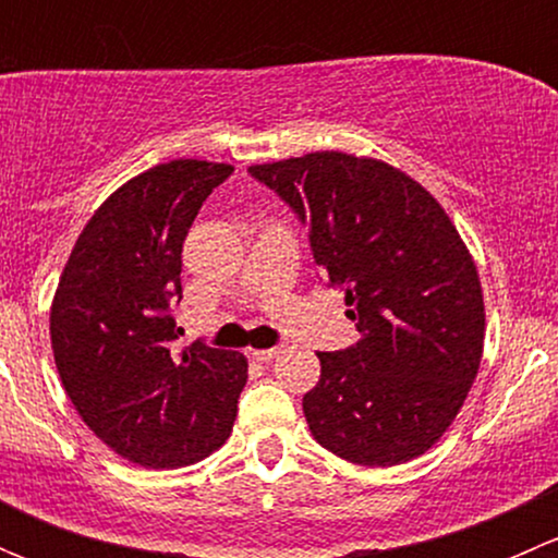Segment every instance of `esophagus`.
<instances>
[{
  "mask_svg": "<svg viewBox=\"0 0 558 558\" xmlns=\"http://www.w3.org/2000/svg\"><path fill=\"white\" fill-rule=\"evenodd\" d=\"M280 353H283V348H258V351H251V359H256V362H272Z\"/></svg>",
  "mask_w": 558,
  "mask_h": 558,
  "instance_id": "34e87169",
  "label": "esophagus"
}]
</instances>
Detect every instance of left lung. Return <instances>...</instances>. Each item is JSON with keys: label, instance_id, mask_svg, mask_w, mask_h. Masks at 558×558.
I'll list each match as a JSON object with an SVG mask.
<instances>
[{"label": "left lung", "instance_id": "obj_1", "mask_svg": "<svg viewBox=\"0 0 558 558\" xmlns=\"http://www.w3.org/2000/svg\"><path fill=\"white\" fill-rule=\"evenodd\" d=\"M311 229L313 258L359 342L318 351L302 399L318 446L362 466L426 453L459 415L483 356L477 267L440 202L369 156L315 150L247 167Z\"/></svg>", "mask_w": 558, "mask_h": 558}]
</instances>
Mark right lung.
<instances>
[{
    "label": "right lung",
    "instance_id": "add662e5",
    "mask_svg": "<svg viewBox=\"0 0 558 558\" xmlns=\"http://www.w3.org/2000/svg\"><path fill=\"white\" fill-rule=\"evenodd\" d=\"M232 165L174 159L126 180L88 218L50 305V348L83 424L132 464L174 470L223 446L238 418L247 359L191 342L180 253L202 202Z\"/></svg>",
    "mask_w": 558,
    "mask_h": 558
}]
</instances>
